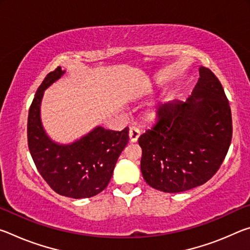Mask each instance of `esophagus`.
<instances>
[{
    "instance_id": "1",
    "label": "esophagus",
    "mask_w": 250,
    "mask_h": 250,
    "mask_svg": "<svg viewBox=\"0 0 250 250\" xmlns=\"http://www.w3.org/2000/svg\"><path fill=\"white\" fill-rule=\"evenodd\" d=\"M139 137H140V130L137 126H131L129 130V138L130 142H137Z\"/></svg>"
}]
</instances>
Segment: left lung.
<instances>
[{
    "instance_id": "obj_1",
    "label": "left lung",
    "mask_w": 250,
    "mask_h": 250,
    "mask_svg": "<svg viewBox=\"0 0 250 250\" xmlns=\"http://www.w3.org/2000/svg\"><path fill=\"white\" fill-rule=\"evenodd\" d=\"M231 137L225 91L213 71L202 66L192 96L160 105L156 122L139 138L143 179L166 193L204 184L221 167Z\"/></svg>"
}]
</instances>
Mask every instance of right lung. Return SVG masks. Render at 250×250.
<instances>
[{
	"label": "right lung",
	"instance_id": "add662e5",
	"mask_svg": "<svg viewBox=\"0 0 250 250\" xmlns=\"http://www.w3.org/2000/svg\"><path fill=\"white\" fill-rule=\"evenodd\" d=\"M64 73L62 67L50 71L36 91L28 111V149L40 174L57 194L92 197L108 186L118 158L129 141V128L112 131L97 126L67 146L50 140L41 122V101L46 88Z\"/></svg>",
	"mask_w": 250,
	"mask_h": 250
}]
</instances>
